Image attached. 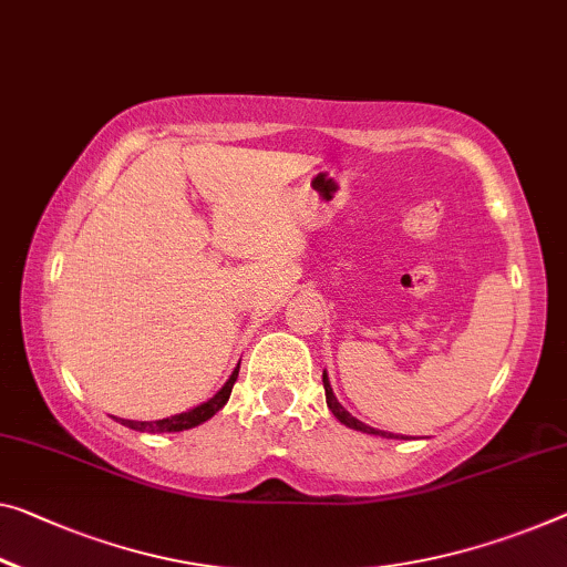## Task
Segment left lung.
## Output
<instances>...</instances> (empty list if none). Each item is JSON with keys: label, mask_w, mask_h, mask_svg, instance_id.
<instances>
[{"label": "left lung", "mask_w": 567, "mask_h": 567, "mask_svg": "<svg viewBox=\"0 0 567 567\" xmlns=\"http://www.w3.org/2000/svg\"><path fill=\"white\" fill-rule=\"evenodd\" d=\"M321 382H324V393H327V405H329V411L334 413V417H337L339 423L350 425V429H354V431H362V433H372V435H385V439H398V435H393V433H385V431H374V429H370V425H364L362 421H357V417H352L350 413H347L344 408L337 403V398H334V393H332V385H329V378H327V372L321 374ZM400 439H403V435H400Z\"/></svg>", "instance_id": "8db88e82"}]
</instances>
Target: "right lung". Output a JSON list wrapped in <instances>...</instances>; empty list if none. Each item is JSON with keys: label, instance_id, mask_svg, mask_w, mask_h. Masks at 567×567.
<instances>
[{"label": "right lung", "instance_id": "add662e5", "mask_svg": "<svg viewBox=\"0 0 567 567\" xmlns=\"http://www.w3.org/2000/svg\"><path fill=\"white\" fill-rule=\"evenodd\" d=\"M238 368L233 370L230 380L225 382V385L217 390V393L207 400V403L193 408V411L187 413H179V415H172V417H162V421H126V417H116L121 425H126V429H134V431H146V433H174V431H187V429H195V425L210 421V417L220 411V408L228 403V398L233 393V385L235 380H238Z\"/></svg>", "mask_w": 567, "mask_h": 567}]
</instances>
